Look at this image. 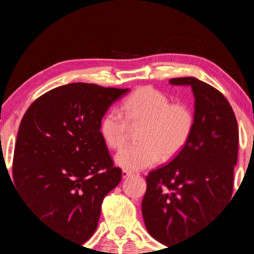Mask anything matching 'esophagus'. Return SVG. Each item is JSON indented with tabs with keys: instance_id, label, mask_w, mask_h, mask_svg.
Masks as SVG:
<instances>
[{
	"instance_id": "34e87169",
	"label": "esophagus",
	"mask_w": 254,
	"mask_h": 254,
	"mask_svg": "<svg viewBox=\"0 0 254 254\" xmlns=\"http://www.w3.org/2000/svg\"><path fill=\"white\" fill-rule=\"evenodd\" d=\"M130 176H132V172H130V171L127 170L123 171V178H129Z\"/></svg>"
}]
</instances>
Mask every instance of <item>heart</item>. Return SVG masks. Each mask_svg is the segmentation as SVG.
Returning a JSON list of instances; mask_svg holds the SVG:
<instances>
[{"label": "heart", "mask_w": 254, "mask_h": 254, "mask_svg": "<svg viewBox=\"0 0 254 254\" xmlns=\"http://www.w3.org/2000/svg\"><path fill=\"white\" fill-rule=\"evenodd\" d=\"M123 114L112 109L99 123V134L111 150H122L127 141L130 127H139L140 143L119 152L115 157L124 170L140 171L161 158L172 160L183 151L193 135L195 117L190 107L171 102L163 92L145 86L135 89L123 103Z\"/></svg>", "instance_id": "obj_1"}]
</instances>
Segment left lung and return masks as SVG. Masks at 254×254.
<instances>
[{"mask_svg": "<svg viewBox=\"0 0 254 254\" xmlns=\"http://www.w3.org/2000/svg\"><path fill=\"white\" fill-rule=\"evenodd\" d=\"M170 83L193 89L195 127L179 155L146 176L143 221L166 246L190 237L231 200L238 156L237 120L224 94L195 77Z\"/></svg>", "mask_w": 254, "mask_h": 254, "instance_id": "1", "label": "left lung"}]
</instances>
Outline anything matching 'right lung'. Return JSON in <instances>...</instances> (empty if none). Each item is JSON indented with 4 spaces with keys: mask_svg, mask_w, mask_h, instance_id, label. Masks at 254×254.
Listing matches in <instances>:
<instances>
[{
    "mask_svg": "<svg viewBox=\"0 0 254 254\" xmlns=\"http://www.w3.org/2000/svg\"><path fill=\"white\" fill-rule=\"evenodd\" d=\"M129 88L68 83L35 99L14 146L13 183L48 227L84 243L98 225L103 199L122 181L99 123Z\"/></svg>",
    "mask_w": 254,
    "mask_h": 254,
    "instance_id": "obj_1",
    "label": "right lung"
}]
</instances>
